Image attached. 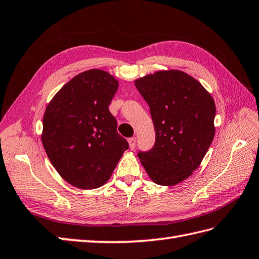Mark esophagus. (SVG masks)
<instances>
[{"mask_svg": "<svg viewBox=\"0 0 259 259\" xmlns=\"http://www.w3.org/2000/svg\"><path fill=\"white\" fill-rule=\"evenodd\" d=\"M128 144H130L131 149H133L135 147V144H136V139H135V137H131V139H128Z\"/></svg>", "mask_w": 259, "mask_h": 259, "instance_id": "34e87169", "label": "esophagus"}]
</instances>
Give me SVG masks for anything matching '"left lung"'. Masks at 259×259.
<instances>
[{
	"label": "left lung",
	"instance_id": "1",
	"mask_svg": "<svg viewBox=\"0 0 259 259\" xmlns=\"http://www.w3.org/2000/svg\"><path fill=\"white\" fill-rule=\"evenodd\" d=\"M135 86L149 106L155 130L153 148L137 156L152 181L176 185L198 168L214 140V100L198 81L177 70L149 74Z\"/></svg>",
	"mask_w": 259,
	"mask_h": 259
}]
</instances>
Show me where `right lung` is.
Returning <instances> with one entry per match:
<instances>
[{
    "instance_id": "1",
    "label": "right lung",
    "mask_w": 259,
    "mask_h": 259,
    "mask_svg": "<svg viewBox=\"0 0 259 259\" xmlns=\"http://www.w3.org/2000/svg\"><path fill=\"white\" fill-rule=\"evenodd\" d=\"M117 88L110 73L85 71L63 86L45 110L44 149L57 173L73 186L104 185L128 148L108 110Z\"/></svg>"
}]
</instances>
